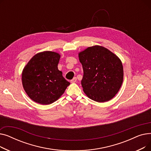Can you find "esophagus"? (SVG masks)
<instances>
[{
    "label": "esophagus",
    "mask_w": 151,
    "mask_h": 151,
    "mask_svg": "<svg viewBox=\"0 0 151 151\" xmlns=\"http://www.w3.org/2000/svg\"><path fill=\"white\" fill-rule=\"evenodd\" d=\"M76 81H77V79H76V77H75V78H73L72 79V80H71L70 81V82H71V83H75L76 82Z\"/></svg>",
    "instance_id": "34e87169"
}]
</instances>
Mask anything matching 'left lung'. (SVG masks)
I'll return each instance as SVG.
<instances>
[{
  "label": "left lung",
  "mask_w": 151,
  "mask_h": 151,
  "mask_svg": "<svg viewBox=\"0 0 151 151\" xmlns=\"http://www.w3.org/2000/svg\"><path fill=\"white\" fill-rule=\"evenodd\" d=\"M83 68L81 86L90 99L102 103L111 100L124 79L121 59L106 47L95 45L78 53Z\"/></svg>",
  "instance_id": "1"
}]
</instances>
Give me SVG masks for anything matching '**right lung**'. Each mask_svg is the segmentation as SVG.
<instances>
[{
	"instance_id": "right-lung-1",
	"label": "right lung",
	"mask_w": 151,
	"mask_h": 151,
	"mask_svg": "<svg viewBox=\"0 0 151 151\" xmlns=\"http://www.w3.org/2000/svg\"><path fill=\"white\" fill-rule=\"evenodd\" d=\"M60 58V55L56 52H40L34 55L23 68V88L29 98L37 104H52L70 84L58 69Z\"/></svg>"
}]
</instances>
